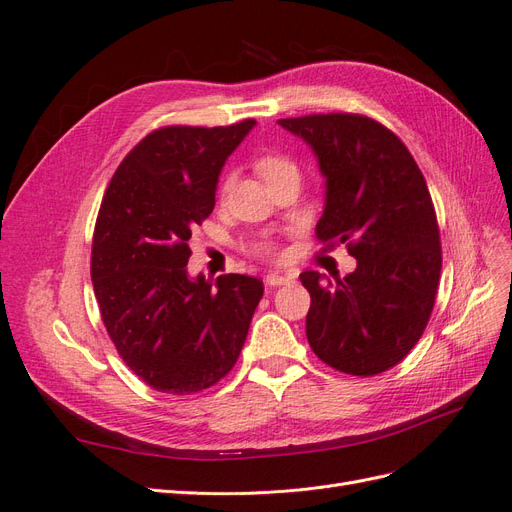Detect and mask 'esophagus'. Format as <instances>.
Returning <instances> with one entry per match:
<instances>
[{
	"mask_svg": "<svg viewBox=\"0 0 512 512\" xmlns=\"http://www.w3.org/2000/svg\"><path fill=\"white\" fill-rule=\"evenodd\" d=\"M267 286L271 288H277V286H284V284H290L292 282V275H286V273H269L265 277Z\"/></svg>",
	"mask_w": 512,
	"mask_h": 512,
	"instance_id": "obj_1",
	"label": "esophagus"
}]
</instances>
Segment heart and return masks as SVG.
<instances>
[{
    "label": "heart",
    "mask_w": 512,
    "mask_h": 512,
    "mask_svg": "<svg viewBox=\"0 0 512 512\" xmlns=\"http://www.w3.org/2000/svg\"><path fill=\"white\" fill-rule=\"evenodd\" d=\"M254 170H256V175L269 185V188L282 179L299 177L297 164H294L292 158L284 156V153H265V156H258L254 160ZM226 192H228V181H222L218 188V194L224 196ZM254 252L262 254V256H273L275 247L271 241H260L254 245Z\"/></svg>",
    "instance_id": "b5f03b06"
}]
</instances>
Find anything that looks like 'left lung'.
<instances>
[{
    "label": "left lung",
    "mask_w": 512,
    "mask_h": 512,
    "mask_svg": "<svg viewBox=\"0 0 512 512\" xmlns=\"http://www.w3.org/2000/svg\"><path fill=\"white\" fill-rule=\"evenodd\" d=\"M277 123L314 149L327 179L316 237L346 243L356 258L346 277L299 275L312 297L307 342L344 374H382L416 346L436 303L442 245L425 177L399 136L367 115Z\"/></svg>",
    "instance_id": "1"
}]
</instances>
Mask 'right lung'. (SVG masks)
<instances>
[{
	"label": "right lung",
	"instance_id": "1",
	"mask_svg": "<svg viewBox=\"0 0 512 512\" xmlns=\"http://www.w3.org/2000/svg\"><path fill=\"white\" fill-rule=\"evenodd\" d=\"M256 126H164L149 132L104 192L91 282L119 356L151 389L192 395L235 367L265 286L228 273L188 275L190 237L215 207L222 166Z\"/></svg>",
	"mask_w": 512,
	"mask_h": 512
}]
</instances>
